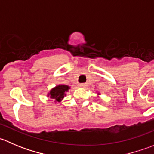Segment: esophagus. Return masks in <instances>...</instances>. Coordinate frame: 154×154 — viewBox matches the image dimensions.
I'll use <instances>...</instances> for the list:
<instances>
[{
	"label": "esophagus",
	"instance_id": "34e87169",
	"mask_svg": "<svg viewBox=\"0 0 154 154\" xmlns=\"http://www.w3.org/2000/svg\"><path fill=\"white\" fill-rule=\"evenodd\" d=\"M79 86H80V87H83V88H84V87H86L87 86L86 83H80L79 84Z\"/></svg>",
	"mask_w": 154,
	"mask_h": 154
}]
</instances>
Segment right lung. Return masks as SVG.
<instances>
[{
    "instance_id": "obj_1",
    "label": "right lung",
    "mask_w": 154,
    "mask_h": 154,
    "mask_svg": "<svg viewBox=\"0 0 154 154\" xmlns=\"http://www.w3.org/2000/svg\"><path fill=\"white\" fill-rule=\"evenodd\" d=\"M70 87L67 85H58L50 91L48 97L54 99L55 102H60L66 96V92H67Z\"/></svg>"
}]
</instances>
